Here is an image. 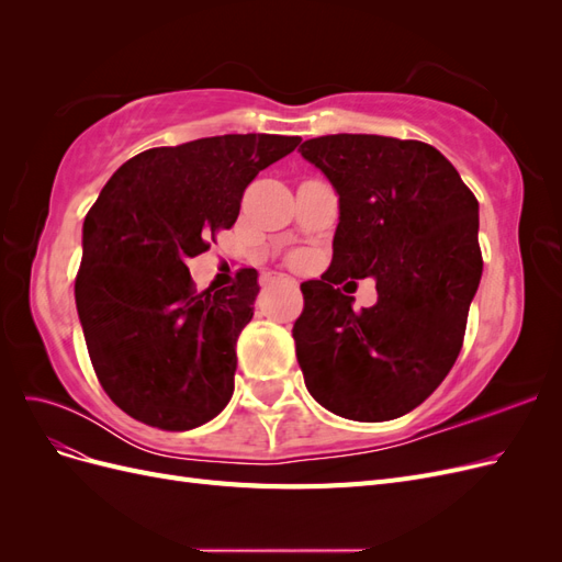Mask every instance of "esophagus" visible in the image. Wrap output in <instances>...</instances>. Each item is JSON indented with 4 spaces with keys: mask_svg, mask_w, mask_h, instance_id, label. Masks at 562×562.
I'll use <instances>...</instances> for the list:
<instances>
[{
    "mask_svg": "<svg viewBox=\"0 0 562 562\" xmlns=\"http://www.w3.org/2000/svg\"><path fill=\"white\" fill-rule=\"evenodd\" d=\"M288 283H291V285H297V283H295V281H293V279H288Z\"/></svg>",
    "mask_w": 562,
    "mask_h": 562,
    "instance_id": "obj_1",
    "label": "esophagus"
}]
</instances>
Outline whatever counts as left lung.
<instances>
[{"mask_svg": "<svg viewBox=\"0 0 562 562\" xmlns=\"http://www.w3.org/2000/svg\"><path fill=\"white\" fill-rule=\"evenodd\" d=\"M300 151L339 196L333 262L300 285L293 337L304 384L339 417H401L434 394L462 349L483 274L479 201L419 140L337 133ZM368 276L379 304L356 313L336 283Z\"/></svg>", "mask_w": 562, "mask_h": 562, "instance_id": "8db88e82", "label": "left lung"}]
</instances>
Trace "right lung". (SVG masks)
Here are the masks:
<instances>
[{
	"label": "right lung",
	"instance_id": "add662e5",
	"mask_svg": "<svg viewBox=\"0 0 562 562\" xmlns=\"http://www.w3.org/2000/svg\"><path fill=\"white\" fill-rule=\"evenodd\" d=\"M297 145V135L229 133L155 147L95 199L83 220L77 314L100 384L133 419L187 431L225 411L258 271L196 293L187 260L236 223L252 178Z\"/></svg>",
	"mask_w": 562,
	"mask_h": 562
}]
</instances>
